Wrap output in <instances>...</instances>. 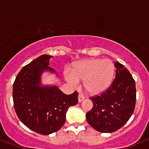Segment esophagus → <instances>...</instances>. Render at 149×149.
<instances>
[{
	"label": "esophagus",
	"mask_w": 149,
	"mask_h": 149,
	"mask_svg": "<svg viewBox=\"0 0 149 149\" xmlns=\"http://www.w3.org/2000/svg\"><path fill=\"white\" fill-rule=\"evenodd\" d=\"M85 99V96L81 94H78V103H81V102Z\"/></svg>",
	"instance_id": "obj_1"
}]
</instances>
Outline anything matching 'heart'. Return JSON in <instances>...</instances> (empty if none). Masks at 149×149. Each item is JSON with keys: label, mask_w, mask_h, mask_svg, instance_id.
<instances>
[{"label": "heart", "mask_w": 149, "mask_h": 149, "mask_svg": "<svg viewBox=\"0 0 149 149\" xmlns=\"http://www.w3.org/2000/svg\"><path fill=\"white\" fill-rule=\"evenodd\" d=\"M114 75L115 66L112 60L91 58L76 62L71 71H66L65 78L72 85L83 80L84 88L89 94L98 95L109 89Z\"/></svg>", "instance_id": "1"}]
</instances>
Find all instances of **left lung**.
Returning a JSON list of instances; mask_svg holds the SVG:
<instances>
[{
    "instance_id": "obj_1",
    "label": "left lung",
    "mask_w": 149,
    "mask_h": 149,
    "mask_svg": "<svg viewBox=\"0 0 149 149\" xmlns=\"http://www.w3.org/2000/svg\"><path fill=\"white\" fill-rule=\"evenodd\" d=\"M115 78L107 90L90 98L92 109L86 114L87 122L101 132H112L121 128L133 113L136 102L135 82L130 72L119 62Z\"/></svg>"
}]
</instances>
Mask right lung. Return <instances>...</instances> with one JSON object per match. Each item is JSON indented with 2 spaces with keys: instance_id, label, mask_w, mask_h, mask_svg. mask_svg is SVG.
<instances>
[{
  "instance_id": "obj_1",
  "label": "right lung",
  "mask_w": 149,
  "mask_h": 149,
  "mask_svg": "<svg viewBox=\"0 0 149 149\" xmlns=\"http://www.w3.org/2000/svg\"><path fill=\"white\" fill-rule=\"evenodd\" d=\"M48 55H42L19 71L13 85L14 110L25 126L41 135L59 130L66 121L68 108L78 103V92L64 94L55 85H43L44 71L56 73L49 65Z\"/></svg>"
}]
</instances>
